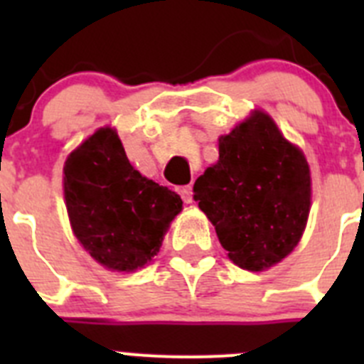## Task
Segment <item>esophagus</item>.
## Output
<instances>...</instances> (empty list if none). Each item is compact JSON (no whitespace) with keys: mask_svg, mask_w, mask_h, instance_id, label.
<instances>
[{"mask_svg":"<svg viewBox=\"0 0 364 364\" xmlns=\"http://www.w3.org/2000/svg\"><path fill=\"white\" fill-rule=\"evenodd\" d=\"M180 197H182V200L186 202V204H191L193 202V188L191 186H184V188L178 189Z\"/></svg>","mask_w":364,"mask_h":364,"instance_id":"esophagus-1","label":"esophagus"}]
</instances>
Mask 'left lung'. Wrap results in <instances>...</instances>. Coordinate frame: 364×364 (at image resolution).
I'll use <instances>...</instances> for the list:
<instances>
[{
	"label": "left lung",
	"instance_id": "obj_1",
	"mask_svg": "<svg viewBox=\"0 0 364 364\" xmlns=\"http://www.w3.org/2000/svg\"><path fill=\"white\" fill-rule=\"evenodd\" d=\"M310 169L264 112L218 140V162L193 193L235 264L260 272L297 246L310 213Z\"/></svg>",
	"mask_w": 364,
	"mask_h": 364
}]
</instances>
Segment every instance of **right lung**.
<instances>
[{
    "instance_id": "1",
    "label": "right lung",
    "mask_w": 364,
    "mask_h": 364,
    "mask_svg": "<svg viewBox=\"0 0 364 364\" xmlns=\"http://www.w3.org/2000/svg\"><path fill=\"white\" fill-rule=\"evenodd\" d=\"M63 173L70 226L92 259L133 272L159 253L182 198L140 175L114 131L105 127L87 138L69 154Z\"/></svg>"
}]
</instances>
